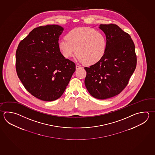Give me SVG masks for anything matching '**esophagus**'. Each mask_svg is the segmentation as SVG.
I'll use <instances>...</instances> for the list:
<instances>
[{
    "instance_id": "esophagus-1",
    "label": "esophagus",
    "mask_w": 155,
    "mask_h": 155,
    "mask_svg": "<svg viewBox=\"0 0 155 155\" xmlns=\"http://www.w3.org/2000/svg\"><path fill=\"white\" fill-rule=\"evenodd\" d=\"M76 70H78L79 68H81L82 67L80 66V65H78V64H77L76 66Z\"/></svg>"
}]
</instances>
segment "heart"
<instances>
[{
	"instance_id": "obj_1",
	"label": "heart",
	"mask_w": 155,
	"mask_h": 155,
	"mask_svg": "<svg viewBox=\"0 0 155 155\" xmlns=\"http://www.w3.org/2000/svg\"><path fill=\"white\" fill-rule=\"evenodd\" d=\"M65 40L58 43V49L65 58L76 53L79 61L91 65L99 61L104 55L107 47L105 35L94 28L84 27L70 31Z\"/></svg>"
}]
</instances>
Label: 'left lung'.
<instances>
[{
    "mask_svg": "<svg viewBox=\"0 0 155 155\" xmlns=\"http://www.w3.org/2000/svg\"><path fill=\"white\" fill-rule=\"evenodd\" d=\"M106 37L107 47L102 58L84 67L85 85L98 99H106L119 94L126 88L137 66L135 45L131 37L115 24L100 25Z\"/></svg>",
    "mask_w": 155,
    "mask_h": 155,
    "instance_id": "8db88e82",
    "label": "left lung"
}]
</instances>
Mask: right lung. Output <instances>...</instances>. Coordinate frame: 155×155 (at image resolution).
I'll list each match as a JSON object with an SVG mask.
<instances>
[{"label": "right lung", "instance_id": "right-lung-1", "mask_svg": "<svg viewBox=\"0 0 155 155\" xmlns=\"http://www.w3.org/2000/svg\"><path fill=\"white\" fill-rule=\"evenodd\" d=\"M63 30L56 25L35 28L16 50L18 77L29 93L43 101L61 97L76 71L75 64L64 58L58 49Z\"/></svg>", "mask_w": 155, "mask_h": 155}]
</instances>
